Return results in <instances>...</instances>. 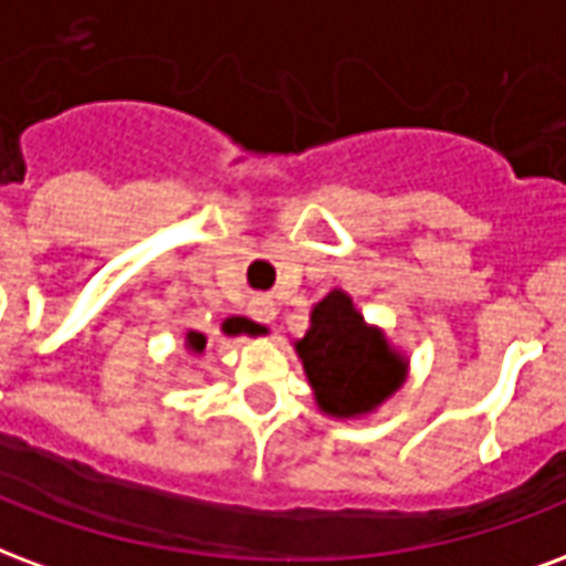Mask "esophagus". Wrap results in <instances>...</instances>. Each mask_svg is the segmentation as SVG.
Masks as SVG:
<instances>
[{"mask_svg": "<svg viewBox=\"0 0 566 566\" xmlns=\"http://www.w3.org/2000/svg\"><path fill=\"white\" fill-rule=\"evenodd\" d=\"M250 316H253L255 323H271V319H274V307H271L268 301L255 298L253 304H250Z\"/></svg>", "mask_w": 566, "mask_h": 566, "instance_id": "obj_1", "label": "esophagus"}]
</instances>
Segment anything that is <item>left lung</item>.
I'll list each match as a JSON object with an SVG mask.
<instances>
[{
    "instance_id": "1",
    "label": "left lung",
    "mask_w": 566,
    "mask_h": 566,
    "mask_svg": "<svg viewBox=\"0 0 566 566\" xmlns=\"http://www.w3.org/2000/svg\"><path fill=\"white\" fill-rule=\"evenodd\" d=\"M295 349L319 410L340 419L370 413L407 377V361L389 349L377 328L365 323L353 298L340 289L313 307L311 328Z\"/></svg>"
}]
</instances>
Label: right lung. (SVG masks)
<instances>
[{"label": "right lung", "instance_id": "right-lung-1", "mask_svg": "<svg viewBox=\"0 0 566 566\" xmlns=\"http://www.w3.org/2000/svg\"><path fill=\"white\" fill-rule=\"evenodd\" d=\"M222 332L226 334H262L265 328H262V325L250 323V319H243V316H232V319H226V323H222ZM205 344H208V340H205V334H198V332L187 334V346L192 349V353H201V349H205Z\"/></svg>", "mask_w": 566, "mask_h": 566}]
</instances>
